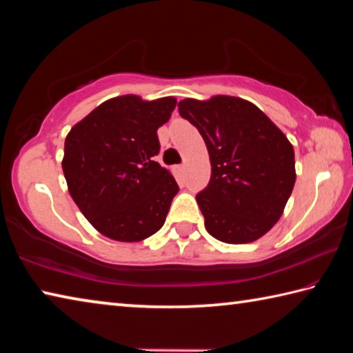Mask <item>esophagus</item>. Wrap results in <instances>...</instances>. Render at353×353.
I'll list each match as a JSON object with an SVG mask.
<instances>
[{
    "label": "esophagus",
    "instance_id": "1",
    "mask_svg": "<svg viewBox=\"0 0 353 353\" xmlns=\"http://www.w3.org/2000/svg\"><path fill=\"white\" fill-rule=\"evenodd\" d=\"M176 171H177L179 176H182L183 171H185V165H177V166H176Z\"/></svg>",
    "mask_w": 353,
    "mask_h": 353
}]
</instances>
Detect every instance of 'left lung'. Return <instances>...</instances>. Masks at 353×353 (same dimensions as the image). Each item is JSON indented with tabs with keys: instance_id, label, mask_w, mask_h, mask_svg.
<instances>
[{
	"instance_id": "8db88e82",
	"label": "left lung",
	"mask_w": 353,
	"mask_h": 353,
	"mask_svg": "<svg viewBox=\"0 0 353 353\" xmlns=\"http://www.w3.org/2000/svg\"><path fill=\"white\" fill-rule=\"evenodd\" d=\"M179 113L199 130L210 155V182L196 194L208 234L229 244L259 240L282 216L294 187L291 143L241 98L183 99Z\"/></svg>"
}]
</instances>
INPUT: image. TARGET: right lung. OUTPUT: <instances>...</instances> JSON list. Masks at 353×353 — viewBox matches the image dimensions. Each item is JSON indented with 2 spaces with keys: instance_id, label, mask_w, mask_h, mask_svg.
Segmentation results:
<instances>
[{
  "instance_id": "obj_1",
  "label": "right lung",
  "mask_w": 353,
  "mask_h": 353,
  "mask_svg": "<svg viewBox=\"0 0 353 353\" xmlns=\"http://www.w3.org/2000/svg\"><path fill=\"white\" fill-rule=\"evenodd\" d=\"M177 101L134 94L105 101L70 130L63 174L71 198L94 229L140 241L162 229L179 185L155 162L157 129Z\"/></svg>"
}]
</instances>
